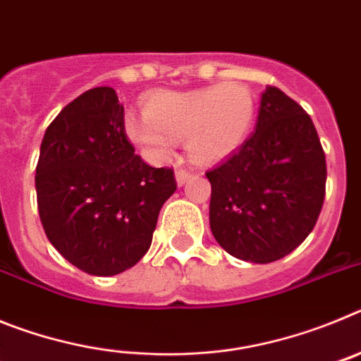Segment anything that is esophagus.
<instances>
[{
    "label": "esophagus",
    "mask_w": 361,
    "mask_h": 361,
    "mask_svg": "<svg viewBox=\"0 0 361 361\" xmlns=\"http://www.w3.org/2000/svg\"><path fill=\"white\" fill-rule=\"evenodd\" d=\"M191 178V173L186 170H178L177 173H175V180H177V186H184V184L188 183Z\"/></svg>",
    "instance_id": "obj_1"
}]
</instances>
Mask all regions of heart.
<instances>
[{
  "mask_svg": "<svg viewBox=\"0 0 361 361\" xmlns=\"http://www.w3.org/2000/svg\"><path fill=\"white\" fill-rule=\"evenodd\" d=\"M257 116L253 92L238 82L191 92H164L146 101L145 116L130 114L124 132L142 157L164 162L173 141L186 139L193 161L219 162L237 152L250 137Z\"/></svg>",
  "mask_w": 361,
  "mask_h": 361,
  "instance_id": "heart-1",
  "label": "heart"
}]
</instances>
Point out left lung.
I'll list each match as a JSON object with an SVG mask.
<instances>
[{
  "mask_svg": "<svg viewBox=\"0 0 361 361\" xmlns=\"http://www.w3.org/2000/svg\"><path fill=\"white\" fill-rule=\"evenodd\" d=\"M209 228L222 250L269 264L296 250L325 197V153L304 108L275 86L260 97L255 132L206 173Z\"/></svg>",
  "mask_w": 361,
  "mask_h": 361,
  "instance_id": "left-lung-1",
  "label": "left lung"
}]
</instances>
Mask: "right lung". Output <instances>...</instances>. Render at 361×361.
Returning <instances> with one entry per match:
<instances>
[{"label": "right lung", "instance_id": "right-lung-1", "mask_svg": "<svg viewBox=\"0 0 361 361\" xmlns=\"http://www.w3.org/2000/svg\"><path fill=\"white\" fill-rule=\"evenodd\" d=\"M175 190L173 171L135 155L110 86L73 99L44 132L36 168L41 224L50 244L88 275L135 266Z\"/></svg>", "mask_w": 361, "mask_h": 361}]
</instances>
